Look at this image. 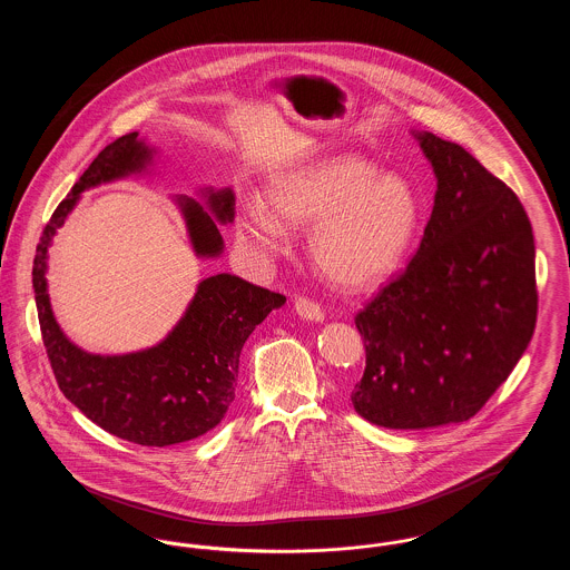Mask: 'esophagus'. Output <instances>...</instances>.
I'll use <instances>...</instances> for the list:
<instances>
[{
    "label": "esophagus",
    "instance_id": "obj_1",
    "mask_svg": "<svg viewBox=\"0 0 570 570\" xmlns=\"http://www.w3.org/2000/svg\"><path fill=\"white\" fill-rule=\"evenodd\" d=\"M295 309H297V314L303 321H309V323H323L325 321L323 307L307 297H298L295 301Z\"/></svg>",
    "mask_w": 570,
    "mask_h": 570
}]
</instances>
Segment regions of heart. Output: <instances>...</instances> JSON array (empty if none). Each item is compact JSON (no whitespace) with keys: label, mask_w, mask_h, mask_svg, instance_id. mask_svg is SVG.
<instances>
[{"label":"heart","mask_w":570,"mask_h":570,"mask_svg":"<svg viewBox=\"0 0 570 570\" xmlns=\"http://www.w3.org/2000/svg\"><path fill=\"white\" fill-rule=\"evenodd\" d=\"M273 212L261 200L245 207L239 239L258 256L282 249L288 226H311L309 254L328 282L370 291L402 265L419 228V198L406 179L380 173L358 156L309 164L273 179Z\"/></svg>","instance_id":"obj_1"}]
</instances>
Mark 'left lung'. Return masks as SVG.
I'll list each match as a JSON object with an SVG mask.
<instances>
[{"mask_svg":"<svg viewBox=\"0 0 570 570\" xmlns=\"http://www.w3.org/2000/svg\"><path fill=\"white\" fill-rule=\"evenodd\" d=\"M412 136L434 168L432 217L406 272L354 318L365 372L351 400L389 430L474 416L525 353L539 303L515 191L458 142Z\"/></svg>","mask_w":570,"mask_h":570,"instance_id":"8db88e82","label":"left lung"}]
</instances>
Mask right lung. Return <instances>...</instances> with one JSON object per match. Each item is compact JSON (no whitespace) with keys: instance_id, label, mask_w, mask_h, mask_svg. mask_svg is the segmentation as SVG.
Listing matches in <instances>:
<instances>
[{"instance_id":"add662e5","label":"right lung","mask_w":570,"mask_h":570,"mask_svg":"<svg viewBox=\"0 0 570 570\" xmlns=\"http://www.w3.org/2000/svg\"><path fill=\"white\" fill-rule=\"evenodd\" d=\"M154 156L156 147L138 132L107 145L55 209L36 247L31 275L42 342L61 393L109 434L140 446H170L207 434L224 419L235 400L245 340L286 297L237 275L217 273L196 286L179 323L151 348L91 354L66 337L55 321L47 284L57 228L82 191L147 173ZM203 196L207 207L188 196H175V203L186 219L194 254L217 258L224 252L219 224L233 222L235 194L230 188H205Z\"/></svg>"}]
</instances>
